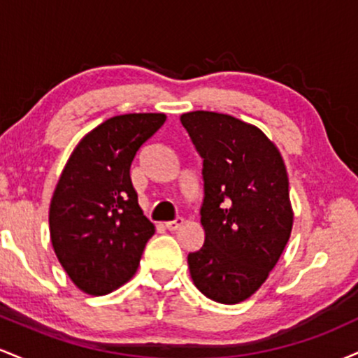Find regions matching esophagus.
<instances>
[{"mask_svg":"<svg viewBox=\"0 0 358 358\" xmlns=\"http://www.w3.org/2000/svg\"><path fill=\"white\" fill-rule=\"evenodd\" d=\"M182 225H183V219H182V217H178V219H175V220H171V222H166L165 227L170 232H175V231H178V229L182 227Z\"/></svg>","mask_w":358,"mask_h":358,"instance_id":"esophagus-1","label":"esophagus"}]
</instances>
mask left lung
I'll use <instances>...</instances> for the list:
<instances>
[{
	"mask_svg": "<svg viewBox=\"0 0 358 358\" xmlns=\"http://www.w3.org/2000/svg\"><path fill=\"white\" fill-rule=\"evenodd\" d=\"M203 158V245L188 254L193 285L236 305L264 285L281 257L293 207L286 165L257 126L212 110L180 117Z\"/></svg>",
	"mask_w": 358,
	"mask_h": 358,
	"instance_id": "1",
	"label": "left lung"
}]
</instances>
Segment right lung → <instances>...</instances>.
Returning <instances> with one entry per match:
<instances>
[{"label":"right lung","instance_id":"obj_1","mask_svg":"<svg viewBox=\"0 0 358 358\" xmlns=\"http://www.w3.org/2000/svg\"><path fill=\"white\" fill-rule=\"evenodd\" d=\"M166 116L109 117L80 139L53 192L48 224L57 259L84 293H113L136 273L155 225L143 215L129 168Z\"/></svg>","mask_w":358,"mask_h":358}]
</instances>
